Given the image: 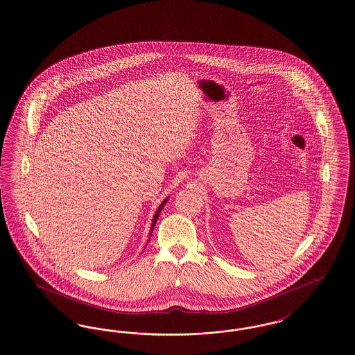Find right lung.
<instances>
[{
	"label": "right lung",
	"mask_w": 355,
	"mask_h": 355,
	"mask_svg": "<svg viewBox=\"0 0 355 355\" xmlns=\"http://www.w3.org/2000/svg\"><path fill=\"white\" fill-rule=\"evenodd\" d=\"M168 200H169V197L164 199V200L161 202V205L158 206V209H157L156 214H155V216H153V220H152V225H150V231H149V235H150V236H152V232H153V230H155V225H156L157 219H158V216H159V213H161V210L164 209V206L168 203ZM149 241H150V238H149Z\"/></svg>",
	"instance_id": "right-lung-1"
}]
</instances>
